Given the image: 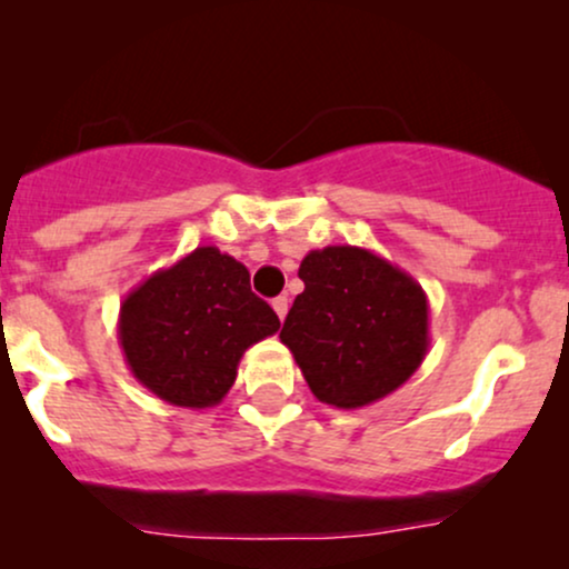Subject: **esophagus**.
<instances>
[{
    "instance_id": "1",
    "label": "esophagus",
    "mask_w": 569,
    "mask_h": 569,
    "mask_svg": "<svg viewBox=\"0 0 569 569\" xmlns=\"http://www.w3.org/2000/svg\"><path fill=\"white\" fill-rule=\"evenodd\" d=\"M272 310H276L280 321H283V318H286V312H289V299H286V297H278V299H272Z\"/></svg>"
}]
</instances>
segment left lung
<instances>
[{"label":"left lung","mask_w":569,"mask_h":569,"mask_svg":"<svg viewBox=\"0 0 569 569\" xmlns=\"http://www.w3.org/2000/svg\"><path fill=\"white\" fill-rule=\"evenodd\" d=\"M280 342L318 401L361 409L401 388L430 348L428 297L401 267L358 246L316 248L299 264Z\"/></svg>","instance_id":"1"}]
</instances>
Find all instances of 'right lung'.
Listing matches in <instances>:
<instances>
[{"instance_id": "add662e5", "label": "right lung", "mask_w": 569, "mask_h": 569, "mask_svg": "<svg viewBox=\"0 0 569 569\" xmlns=\"http://www.w3.org/2000/svg\"><path fill=\"white\" fill-rule=\"evenodd\" d=\"M278 329L272 307L251 291L246 264L217 246H198L122 299L117 339L149 393L208 409L230 393L243 352Z\"/></svg>"}]
</instances>
